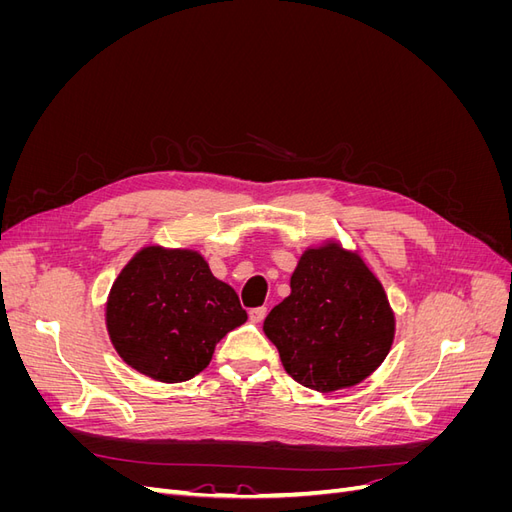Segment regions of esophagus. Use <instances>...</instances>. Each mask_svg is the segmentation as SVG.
Returning <instances> with one entry per match:
<instances>
[{
  "instance_id": "34e87169",
  "label": "esophagus",
  "mask_w": 512,
  "mask_h": 512,
  "mask_svg": "<svg viewBox=\"0 0 512 512\" xmlns=\"http://www.w3.org/2000/svg\"><path fill=\"white\" fill-rule=\"evenodd\" d=\"M267 316V307H252L250 309V320L252 322H262V318H265Z\"/></svg>"
}]
</instances>
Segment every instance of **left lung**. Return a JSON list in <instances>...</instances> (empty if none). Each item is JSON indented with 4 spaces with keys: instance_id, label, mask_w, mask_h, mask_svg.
<instances>
[{
    "instance_id": "1",
    "label": "left lung",
    "mask_w": 512,
    "mask_h": 512,
    "mask_svg": "<svg viewBox=\"0 0 512 512\" xmlns=\"http://www.w3.org/2000/svg\"><path fill=\"white\" fill-rule=\"evenodd\" d=\"M288 374L320 393L374 374L395 337V314L359 252L337 241L307 247L290 294L262 324Z\"/></svg>"
}]
</instances>
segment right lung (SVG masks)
I'll list each match as a JSON object with an SVG mask.
<instances>
[{
    "instance_id": "add662e5",
    "label": "right lung",
    "mask_w": 512,
    "mask_h": 512,
    "mask_svg": "<svg viewBox=\"0 0 512 512\" xmlns=\"http://www.w3.org/2000/svg\"><path fill=\"white\" fill-rule=\"evenodd\" d=\"M247 320L237 292L194 250L147 245L113 282L106 329L132 369L183 382L203 371L215 344Z\"/></svg>"
}]
</instances>
